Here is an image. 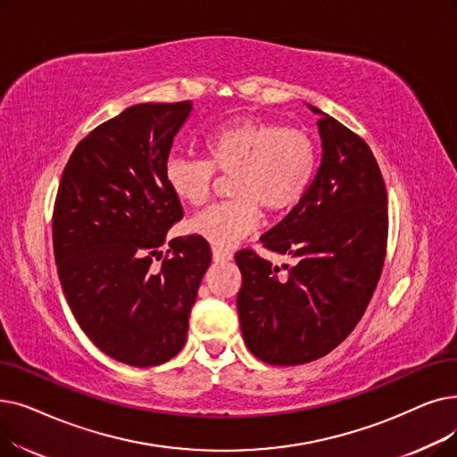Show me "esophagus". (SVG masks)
<instances>
[{
	"label": "esophagus",
	"mask_w": 457,
	"mask_h": 457,
	"mask_svg": "<svg viewBox=\"0 0 457 457\" xmlns=\"http://www.w3.org/2000/svg\"><path fill=\"white\" fill-rule=\"evenodd\" d=\"M212 260L216 263H224V262H231L233 260V252L229 250H222V248H216L212 246Z\"/></svg>",
	"instance_id": "1"
}]
</instances>
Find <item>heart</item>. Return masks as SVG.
Listing matches in <instances>:
<instances>
[{"instance_id":"heart-1","label":"heart","mask_w":457,"mask_h":457,"mask_svg":"<svg viewBox=\"0 0 457 457\" xmlns=\"http://www.w3.org/2000/svg\"><path fill=\"white\" fill-rule=\"evenodd\" d=\"M205 161L170 156L164 179L177 200L202 205L214 173L229 177L231 200L192 216L187 228L216 248H228L260 224V211L282 216L310 190L320 153L313 137L267 119L239 117L209 130L202 140Z\"/></svg>"}]
</instances>
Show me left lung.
<instances>
[{
  "label": "left lung",
  "instance_id": "left-lung-1",
  "mask_svg": "<svg viewBox=\"0 0 457 457\" xmlns=\"http://www.w3.org/2000/svg\"><path fill=\"white\" fill-rule=\"evenodd\" d=\"M321 166L303 200L262 243L291 255L280 272L253 250L235 253L245 344L272 366H296L338 347L362 320L388 239L383 175L368 144L320 108Z\"/></svg>",
  "mask_w": 457,
  "mask_h": 457
}]
</instances>
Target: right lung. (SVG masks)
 Listing matches in <instances>:
<instances>
[{
	"label": "right lung",
	"instance_id": "right-lung-1",
	"mask_svg": "<svg viewBox=\"0 0 457 457\" xmlns=\"http://www.w3.org/2000/svg\"><path fill=\"white\" fill-rule=\"evenodd\" d=\"M190 110V101L145 103L98 125L72 151L55 195L54 255L67 303L87 338L130 366L164 364L183 349L211 265L197 235L161 252L183 218L164 166Z\"/></svg>",
	"mask_w": 457,
	"mask_h": 457
}]
</instances>
